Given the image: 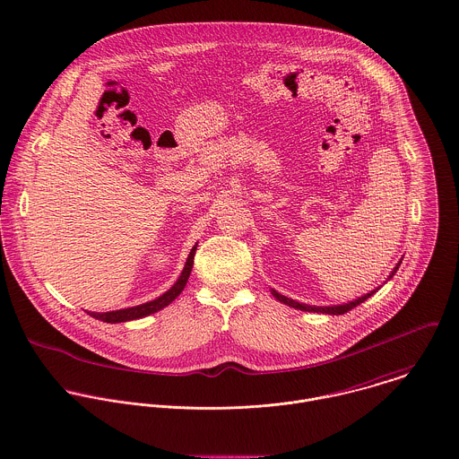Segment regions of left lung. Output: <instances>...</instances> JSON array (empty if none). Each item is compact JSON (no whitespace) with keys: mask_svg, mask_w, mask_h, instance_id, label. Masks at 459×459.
<instances>
[{"mask_svg":"<svg viewBox=\"0 0 459 459\" xmlns=\"http://www.w3.org/2000/svg\"><path fill=\"white\" fill-rule=\"evenodd\" d=\"M399 264H401V262L397 263V264L394 266L393 273L389 275V279H393V275L397 272ZM377 290H378V288H375L373 291H369V293H366V295H362V297H359V299H355V300H351V302H348V304H341V306H307V304H300V302H297V300H293V299H288V297L281 295V293H279V291H275V290H270V291H272V295H273L279 302H282V304H286V306H290V307L300 309V311H309V313H325V315H344V313L351 311L353 307H357L359 304H362L364 300H368L373 293H377Z\"/></svg>","mask_w":459,"mask_h":459,"instance_id":"8db88e82","label":"left lung"}]
</instances>
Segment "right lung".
<instances>
[{
	"label": "right lung",
	"instance_id": "add662e5",
	"mask_svg": "<svg viewBox=\"0 0 459 459\" xmlns=\"http://www.w3.org/2000/svg\"><path fill=\"white\" fill-rule=\"evenodd\" d=\"M196 246L191 249L189 256H187V262L186 266L180 273V277L177 279V282L166 291L162 293L160 297H157L155 300H150L146 304H141V306H135V307H127V309H118V311H109V313H90V316L100 320V322H106V324H122V322H131V320H137V318H144L148 315H153L160 309H164L166 306H169L180 293L182 290L186 288L187 284V279L191 275V270H193V264H195V255H196Z\"/></svg>",
	"mask_w": 459,
	"mask_h": 459
}]
</instances>
